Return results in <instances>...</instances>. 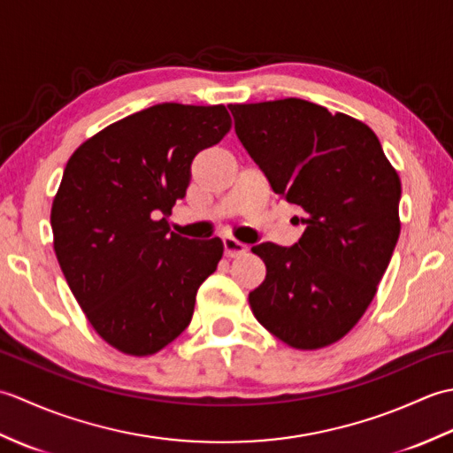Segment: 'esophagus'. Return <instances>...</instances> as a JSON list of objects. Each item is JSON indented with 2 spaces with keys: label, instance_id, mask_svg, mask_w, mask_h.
Returning <instances> with one entry per match:
<instances>
[{
  "label": "esophagus",
  "instance_id": "1",
  "mask_svg": "<svg viewBox=\"0 0 453 453\" xmlns=\"http://www.w3.org/2000/svg\"><path fill=\"white\" fill-rule=\"evenodd\" d=\"M224 253H226V257H229V258L242 257V255L247 253V245L239 243L237 239H234V237H226V239H224Z\"/></svg>",
  "mask_w": 453,
  "mask_h": 453
}]
</instances>
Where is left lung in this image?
<instances>
[{"label": "left lung", "instance_id": "obj_1", "mask_svg": "<svg viewBox=\"0 0 453 453\" xmlns=\"http://www.w3.org/2000/svg\"><path fill=\"white\" fill-rule=\"evenodd\" d=\"M235 134L278 196L303 211L292 247L261 243L266 276L249 294L268 333L325 349L368 310L401 234V180L370 127L303 99L229 104Z\"/></svg>", "mask_w": 453, "mask_h": 453}]
</instances>
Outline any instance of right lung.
Returning a JSON list of instances; mask_svg holds the SVG:
<instances>
[{
  "label": "right lung",
  "mask_w": 453,
  "mask_h": 453,
  "mask_svg": "<svg viewBox=\"0 0 453 453\" xmlns=\"http://www.w3.org/2000/svg\"><path fill=\"white\" fill-rule=\"evenodd\" d=\"M232 128L224 104L161 103L109 124L73 151L50 224L65 282L104 342L128 356L187 329L224 245L173 234L190 163Z\"/></svg>",
  "instance_id": "add662e5"
}]
</instances>
